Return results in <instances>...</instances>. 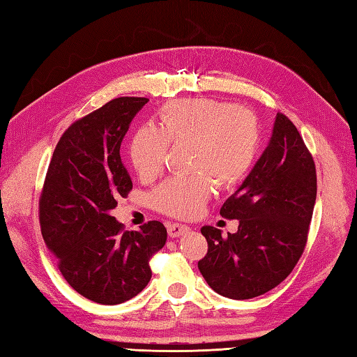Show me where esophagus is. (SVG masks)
Instances as JSON below:
<instances>
[{
  "mask_svg": "<svg viewBox=\"0 0 357 357\" xmlns=\"http://www.w3.org/2000/svg\"><path fill=\"white\" fill-rule=\"evenodd\" d=\"M188 230H190V227H187V225H184V224L170 222L169 225H167V231H169L170 238H179V236H183V234L187 233Z\"/></svg>",
  "mask_w": 357,
  "mask_h": 357,
  "instance_id": "obj_1",
  "label": "esophagus"
}]
</instances>
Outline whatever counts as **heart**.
<instances>
[{
	"label": "heart",
	"instance_id": "1",
	"mask_svg": "<svg viewBox=\"0 0 357 357\" xmlns=\"http://www.w3.org/2000/svg\"><path fill=\"white\" fill-rule=\"evenodd\" d=\"M169 144L188 146L190 176L164 181L151 195L161 213L193 218L213 193L239 184L252 169L259 147V126L250 112L215 100H179L159 112V130L141 127L130 142V159L142 179L164 169Z\"/></svg>",
	"mask_w": 357,
	"mask_h": 357
}]
</instances>
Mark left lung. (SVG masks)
Returning a JSON list of instances; mask_svg holds the SVG:
<instances>
[{
	"instance_id": "1",
	"label": "left lung",
	"mask_w": 357,
	"mask_h": 357,
	"mask_svg": "<svg viewBox=\"0 0 357 357\" xmlns=\"http://www.w3.org/2000/svg\"><path fill=\"white\" fill-rule=\"evenodd\" d=\"M316 167L298 128L278 113L267 149L221 216L238 219L236 233L222 238L206 225L208 252L198 268L213 290L230 299L270 291L293 271L304 253L316 202Z\"/></svg>"
}]
</instances>
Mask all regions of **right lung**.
Segmentation results:
<instances>
[{
  "label": "right lung",
  "mask_w": 357,
  "mask_h": 357,
  "mask_svg": "<svg viewBox=\"0 0 357 357\" xmlns=\"http://www.w3.org/2000/svg\"><path fill=\"white\" fill-rule=\"evenodd\" d=\"M147 98L123 96L78 119L53 151L40 198L45 244L75 291L102 305L141 293L149 261L167 241L159 221L127 231L110 211L132 190L119 149Z\"/></svg>",
  "instance_id": "add662e5"
}]
</instances>
